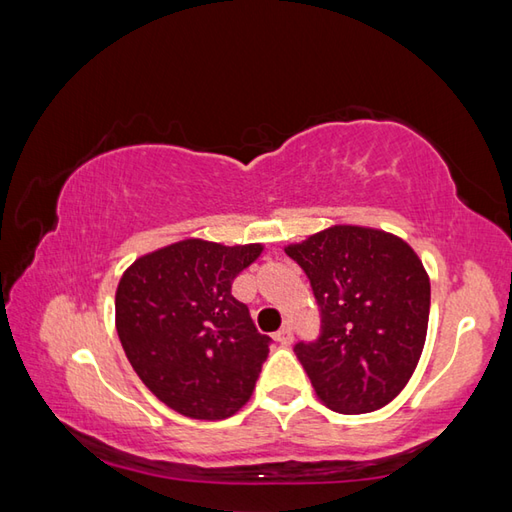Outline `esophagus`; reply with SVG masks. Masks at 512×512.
Here are the masks:
<instances>
[{
	"instance_id": "1",
	"label": "esophagus",
	"mask_w": 512,
	"mask_h": 512,
	"mask_svg": "<svg viewBox=\"0 0 512 512\" xmlns=\"http://www.w3.org/2000/svg\"><path fill=\"white\" fill-rule=\"evenodd\" d=\"M275 339L282 346H290V344H293V328L284 326L282 330H279V333H275Z\"/></svg>"
}]
</instances>
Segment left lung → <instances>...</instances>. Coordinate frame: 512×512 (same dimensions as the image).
Instances as JSON below:
<instances>
[{
    "label": "left lung",
    "instance_id": "8db88e82",
    "mask_svg": "<svg viewBox=\"0 0 512 512\" xmlns=\"http://www.w3.org/2000/svg\"><path fill=\"white\" fill-rule=\"evenodd\" d=\"M319 308L322 337L295 346L319 402L373 413L402 393L426 344L430 279L402 237L335 224L288 244Z\"/></svg>",
    "mask_w": 512,
    "mask_h": 512
}]
</instances>
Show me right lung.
Segmentation results:
<instances>
[{
  "label": "right lung",
  "instance_id": "obj_1",
  "mask_svg": "<svg viewBox=\"0 0 512 512\" xmlns=\"http://www.w3.org/2000/svg\"><path fill=\"white\" fill-rule=\"evenodd\" d=\"M262 244L182 239L130 264L117 284L115 326L130 366L159 402L190 419L244 408L268 357L233 279Z\"/></svg>",
  "mask_w": 512,
  "mask_h": 512
}]
</instances>
